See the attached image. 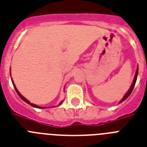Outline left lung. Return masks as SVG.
Returning <instances> with one entry per match:
<instances>
[{
	"label": "left lung",
	"mask_w": 147,
	"mask_h": 147,
	"mask_svg": "<svg viewBox=\"0 0 147 147\" xmlns=\"http://www.w3.org/2000/svg\"><path fill=\"white\" fill-rule=\"evenodd\" d=\"M138 67L137 68L136 70V73H135V77H134V80H133V82H132V83H131V86H130L129 89V91H127V93H126V94L124 95L123 97L122 98V100H120V103H121V102H123V101H124V100H126V98H127L128 96H129L130 94H131V91H132V90H133L134 87H135V82H136V80H137V78H138Z\"/></svg>",
	"instance_id": "left-lung-1"
}]
</instances>
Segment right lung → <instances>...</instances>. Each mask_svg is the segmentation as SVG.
<instances>
[{"mask_svg": "<svg viewBox=\"0 0 147 147\" xmlns=\"http://www.w3.org/2000/svg\"><path fill=\"white\" fill-rule=\"evenodd\" d=\"M10 75H11V74H10ZM11 80H12V84H13V86H14V88H15V89H16V92H17V94H18V96H19L20 97H21V98L22 99V100H23L24 101V102H27V103L30 104V105L31 106H32V107L38 108V109H45V107H41V106H36V105H35V104H33V103H31V102H30V101H29L28 100H27V99L25 98L24 96H22V95L21 94V93H20L19 91H18V89L16 88V86H15V84H14V82H13V80H12V78H11ZM62 102H63V101H61V102H60L59 104V106H60V105H61V104L62 103Z\"/></svg>", "mask_w": 147, "mask_h": 147, "instance_id": "right-lung-1", "label": "right lung"}]
</instances>
